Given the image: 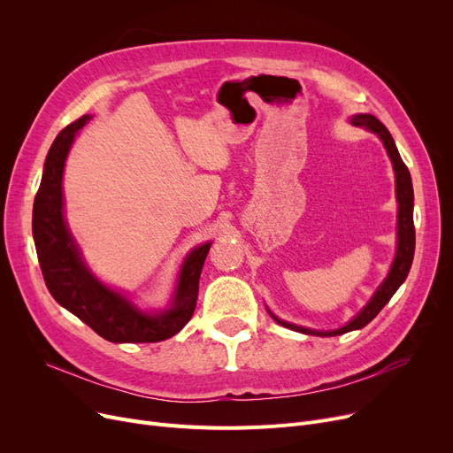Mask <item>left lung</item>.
Returning a JSON list of instances; mask_svg holds the SVG:
<instances>
[{
	"label": "left lung",
	"instance_id": "obj_1",
	"mask_svg": "<svg viewBox=\"0 0 453 453\" xmlns=\"http://www.w3.org/2000/svg\"><path fill=\"white\" fill-rule=\"evenodd\" d=\"M354 127H362L372 134H376L382 139L384 147L388 150V156L391 157L393 171H395V183H396V202H398V217H396V255L391 265V270L384 282L380 284L374 296L369 299V303L362 308L360 314H356L347 325L336 328V330H312L306 326H299L294 323H287L279 318H275L270 311V316L282 326L292 328L296 332H303V334H314V336H340L350 330L364 328L367 323H371L378 312L389 303L393 294L400 288V284L406 280L411 263H413V253H415V226H413V183L411 174L408 171L406 163L402 161L395 141L389 134V130L378 121V119L371 113H358L350 119Z\"/></svg>",
	"mask_w": 453,
	"mask_h": 453
}]
</instances>
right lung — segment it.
<instances>
[{
	"label": "right lung",
	"instance_id": "1",
	"mask_svg": "<svg viewBox=\"0 0 453 453\" xmlns=\"http://www.w3.org/2000/svg\"><path fill=\"white\" fill-rule=\"evenodd\" d=\"M89 119V115H82L75 123L67 125L53 141L43 163L42 183L33 207V236L43 280L58 304L111 343H156L169 340L195 314L200 273L211 242L187 255L173 303L159 312H142L130 299L108 288L89 272L64 220L62 196L67 152Z\"/></svg>",
	"mask_w": 453,
	"mask_h": 453
}]
</instances>
